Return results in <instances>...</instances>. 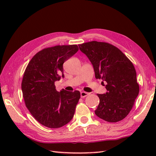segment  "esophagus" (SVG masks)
<instances>
[{
  "label": "esophagus",
  "mask_w": 156,
  "mask_h": 156,
  "mask_svg": "<svg viewBox=\"0 0 156 156\" xmlns=\"http://www.w3.org/2000/svg\"><path fill=\"white\" fill-rule=\"evenodd\" d=\"M88 95V93L86 92H81V98H84Z\"/></svg>",
  "instance_id": "34e87169"
}]
</instances>
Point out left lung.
Masks as SVG:
<instances>
[{
	"mask_svg": "<svg viewBox=\"0 0 156 156\" xmlns=\"http://www.w3.org/2000/svg\"><path fill=\"white\" fill-rule=\"evenodd\" d=\"M79 47L91 62L95 77L106 83L107 92L97 94L100 103L95 114L108 122L123 120L139 92L133 64L119 49L106 42L92 41Z\"/></svg>",
	"mask_w": 156,
	"mask_h": 156,
	"instance_id": "8db88e82",
	"label": "left lung"
}]
</instances>
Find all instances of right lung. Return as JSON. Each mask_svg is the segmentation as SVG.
<instances>
[{
	"mask_svg": "<svg viewBox=\"0 0 156 156\" xmlns=\"http://www.w3.org/2000/svg\"><path fill=\"white\" fill-rule=\"evenodd\" d=\"M78 50L77 45L45 48L33 56L25 71L21 90L26 107L45 127L58 128L73 119L80 92H58L55 82L64 77V62Z\"/></svg>",
	"mask_w": 156,
	"mask_h": 156,
	"instance_id": "1",
	"label": "right lung"
}]
</instances>
